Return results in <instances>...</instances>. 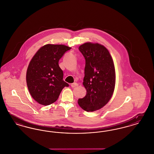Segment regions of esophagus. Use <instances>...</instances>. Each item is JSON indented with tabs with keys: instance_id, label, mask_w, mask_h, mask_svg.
<instances>
[{
	"instance_id": "1",
	"label": "esophagus",
	"mask_w": 154,
	"mask_h": 154,
	"mask_svg": "<svg viewBox=\"0 0 154 154\" xmlns=\"http://www.w3.org/2000/svg\"><path fill=\"white\" fill-rule=\"evenodd\" d=\"M71 86L72 88H75V87H76V86H78V84L77 83H76V82H74V83H72V84L71 85Z\"/></svg>"
}]
</instances>
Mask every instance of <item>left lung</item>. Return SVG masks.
Masks as SVG:
<instances>
[{
	"mask_svg": "<svg viewBox=\"0 0 154 154\" xmlns=\"http://www.w3.org/2000/svg\"><path fill=\"white\" fill-rule=\"evenodd\" d=\"M79 50L86 60L83 85L87 92L78 103L83 110L93 112L105 106L113 95L115 66L109 51L101 44L86 42Z\"/></svg>",
	"mask_w": 154,
	"mask_h": 154,
	"instance_id": "obj_1",
	"label": "left lung"
}]
</instances>
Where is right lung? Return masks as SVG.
Returning a JSON list of instances; mask_svg holds the SVG:
<instances>
[{
    "label": "right lung",
    "mask_w": 154,
    "mask_h": 154,
    "mask_svg": "<svg viewBox=\"0 0 154 154\" xmlns=\"http://www.w3.org/2000/svg\"><path fill=\"white\" fill-rule=\"evenodd\" d=\"M71 49L64 45H45L31 59L26 74L27 87L33 98L41 105L53 104L63 89L69 86L63 81L58 61Z\"/></svg>",
    "instance_id": "add662e5"
}]
</instances>
